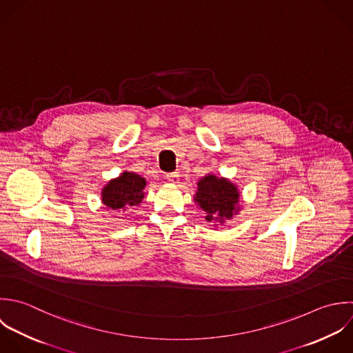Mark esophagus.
<instances>
[{
	"label": "esophagus",
	"instance_id": "34e87169",
	"mask_svg": "<svg viewBox=\"0 0 353 353\" xmlns=\"http://www.w3.org/2000/svg\"><path fill=\"white\" fill-rule=\"evenodd\" d=\"M166 179H168V181H169V183H172V184H177V183L180 181V174H179L177 172H173V173H169V174L166 176Z\"/></svg>",
	"mask_w": 353,
	"mask_h": 353
}]
</instances>
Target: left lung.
Returning a JSON list of instances; mask_svg holds the SVG:
<instances>
[{
  "mask_svg": "<svg viewBox=\"0 0 353 353\" xmlns=\"http://www.w3.org/2000/svg\"><path fill=\"white\" fill-rule=\"evenodd\" d=\"M196 184L194 202L198 209L203 210L205 220L213 223V227L219 228L242 210L241 191L230 179L208 173Z\"/></svg>",
  "mask_w": 353,
  "mask_h": 353,
  "instance_id": "8db88e82",
  "label": "left lung"
}]
</instances>
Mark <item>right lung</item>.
Masks as SVG:
<instances>
[{
  "instance_id": "obj_1",
  "label": "right lung",
  "mask_w": 353,
  "mask_h": 353,
  "mask_svg": "<svg viewBox=\"0 0 353 353\" xmlns=\"http://www.w3.org/2000/svg\"><path fill=\"white\" fill-rule=\"evenodd\" d=\"M145 184L147 181L143 176L125 170L101 188V203L117 212H125L134 206L139 208L145 195Z\"/></svg>"
}]
</instances>
